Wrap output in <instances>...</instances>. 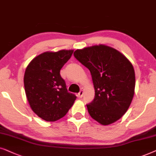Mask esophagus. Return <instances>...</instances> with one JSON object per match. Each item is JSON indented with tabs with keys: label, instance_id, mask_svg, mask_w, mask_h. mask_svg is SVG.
I'll return each mask as SVG.
<instances>
[{
	"label": "esophagus",
	"instance_id": "esophagus-1",
	"mask_svg": "<svg viewBox=\"0 0 156 156\" xmlns=\"http://www.w3.org/2000/svg\"><path fill=\"white\" fill-rule=\"evenodd\" d=\"M83 89L81 88V90H80V92L78 93V96L79 97V98H81L83 97Z\"/></svg>",
	"mask_w": 156,
	"mask_h": 156
}]
</instances>
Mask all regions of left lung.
<instances>
[{"mask_svg": "<svg viewBox=\"0 0 156 156\" xmlns=\"http://www.w3.org/2000/svg\"><path fill=\"white\" fill-rule=\"evenodd\" d=\"M74 56L92 76L95 98L87 105L91 118L103 126L117 121L128 111L134 95L132 63L120 52L102 44L77 49Z\"/></svg>", "mask_w": 156, "mask_h": 156, "instance_id": "1", "label": "left lung"}]
</instances>
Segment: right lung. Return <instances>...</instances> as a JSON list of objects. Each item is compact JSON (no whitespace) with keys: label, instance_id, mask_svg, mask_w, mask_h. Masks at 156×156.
Listing matches in <instances>:
<instances>
[{"label":"right lung","instance_id":"obj_1","mask_svg":"<svg viewBox=\"0 0 156 156\" xmlns=\"http://www.w3.org/2000/svg\"><path fill=\"white\" fill-rule=\"evenodd\" d=\"M73 50L47 51L34 58L24 74L25 92L32 111L46 121H55L66 115L76 96L68 93L60 70Z\"/></svg>","mask_w":156,"mask_h":156}]
</instances>
